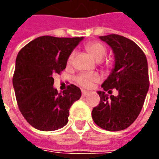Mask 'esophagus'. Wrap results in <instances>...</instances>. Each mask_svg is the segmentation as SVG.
<instances>
[{
  "label": "esophagus",
  "mask_w": 159,
  "mask_h": 159,
  "mask_svg": "<svg viewBox=\"0 0 159 159\" xmlns=\"http://www.w3.org/2000/svg\"><path fill=\"white\" fill-rule=\"evenodd\" d=\"M89 91H86V90H82V96H87L89 95Z\"/></svg>",
  "instance_id": "1"
}]
</instances>
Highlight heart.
Returning a JSON list of instances; mask_svg holds the SVG:
<instances>
[{
  "instance_id": "b5f03b06",
  "label": "heart",
  "mask_w": 159,
  "mask_h": 159,
  "mask_svg": "<svg viewBox=\"0 0 159 159\" xmlns=\"http://www.w3.org/2000/svg\"><path fill=\"white\" fill-rule=\"evenodd\" d=\"M86 48L88 52L91 55V57L94 58L96 61H101L102 58L106 55V48L103 44L98 41H92L89 42L86 45ZM74 56V53L72 52L68 57L67 63L70 64L72 61V58ZM101 80V77L98 73H80L75 78V81L77 84H79L80 87L85 88V89H89L92 88L95 83L99 82Z\"/></svg>"
}]
</instances>
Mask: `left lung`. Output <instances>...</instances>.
I'll return each mask as SVG.
<instances>
[{"mask_svg":"<svg viewBox=\"0 0 159 159\" xmlns=\"http://www.w3.org/2000/svg\"><path fill=\"white\" fill-rule=\"evenodd\" d=\"M112 48L115 65L102 83L104 91H98L100 103L92 111V118L98 126L107 131L127 128L137 119L143 106L150 81L148 62L143 51L135 42L118 34L99 37ZM116 88L117 97L106 95Z\"/></svg>","mask_w":159,"mask_h":159,"instance_id":"8db88e82","label":"left lung"}]
</instances>
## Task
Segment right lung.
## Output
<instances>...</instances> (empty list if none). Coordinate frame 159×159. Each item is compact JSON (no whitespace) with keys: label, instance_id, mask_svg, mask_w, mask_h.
Segmentation results:
<instances>
[{"label":"right lung","instance_id":"obj_1","mask_svg":"<svg viewBox=\"0 0 159 159\" xmlns=\"http://www.w3.org/2000/svg\"><path fill=\"white\" fill-rule=\"evenodd\" d=\"M82 40L40 36L17 54L12 80L16 99L22 115L34 128L54 131L68 123L69 110L81 91L70 84L58 93L53 76L65 69L70 53Z\"/></svg>","mask_w":159,"mask_h":159}]
</instances>
